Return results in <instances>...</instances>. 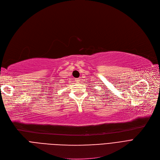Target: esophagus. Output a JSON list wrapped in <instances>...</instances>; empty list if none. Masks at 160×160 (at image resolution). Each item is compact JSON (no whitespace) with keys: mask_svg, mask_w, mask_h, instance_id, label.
I'll use <instances>...</instances> for the list:
<instances>
[{"mask_svg":"<svg viewBox=\"0 0 160 160\" xmlns=\"http://www.w3.org/2000/svg\"><path fill=\"white\" fill-rule=\"evenodd\" d=\"M75 81H76V82H77V83H79L80 81V79H79V78H76V79H75Z\"/></svg>","mask_w":160,"mask_h":160,"instance_id":"34e87169","label":"esophagus"}]
</instances>
